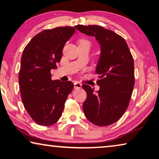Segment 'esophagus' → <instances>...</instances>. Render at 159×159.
I'll return each mask as SVG.
<instances>
[{
  "instance_id": "1",
  "label": "esophagus",
  "mask_w": 159,
  "mask_h": 159,
  "mask_svg": "<svg viewBox=\"0 0 159 159\" xmlns=\"http://www.w3.org/2000/svg\"><path fill=\"white\" fill-rule=\"evenodd\" d=\"M82 88V84L80 83V82H75V89H80Z\"/></svg>"
}]
</instances>
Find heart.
Listing matches in <instances>:
<instances>
[{"mask_svg": "<svg viewBox=\"0 0 159 159\" xmlns=\"http://www.w3.org/2000/svg\"><path fill=\"white\" fill-rule=\"evenodd\" d=\"M88 43V44H89V42L88 40H81L79 42V43ZM90 45V44H89Z\"/></svg>", "mask_w": 159, "mask_h": 159, "instance_id": "heart-1", "label": "heart"}]
</instances>
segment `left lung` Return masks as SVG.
I'll return each instance as SVG.
<instances>
[{
  "label": "left lung",
  "instance_id": "8db88e82",
  "mask_svg": "<svg viewBox=\"0 0 159 159\" xmlns=\"http://www.w3.org/2000/svg\"><path fill=\"white\" fill-rule=\"evenodd\" d=\"M82 33L95 37L101 45L95 73L100 90L82 84L87 93L83 103L86 118L97 126H108L119 120L129 106L134 85V60L125 39L98 25L75 26Z\"/></svg>",
  "mask_w": 159,
  "mask_h": 159
}]
</instances>
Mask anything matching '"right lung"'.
<instances>
[{"instance_id": "add662e5", "label": "right lung", "mask_w": 159, "mask_h": 159, "mask_svg": "<svg viewBox=\"0 0 159 159\" xmlns=\"http://www.w3.org/2000/svg\"><path fill=\"white\" fill-rule=\"evenodd\" d=\"M75 32L72 27L45 30L32 38L24 49L19 73L21 101L39 125L57 122L74 88L70 81L52 80L51 70L57 68L63 48Z\"/></svg>"}]
</instances>
